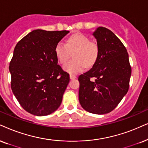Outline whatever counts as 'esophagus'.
<instances>
[{
	"mask_svg": "<svg viewBox=\"0 0 148 148\" xmlns=\"http://www.w3.org/2000/svg\"><path fill=\"white\" fill-rule=\"evenodd\" d=\"M70 78L71 80H73V79H75V78H76V76L75 75H72V74H70Z\"/></svg>",
	"mask_w": 148,
	"mask_h": 148,
	"instance_id": "1",
	"label": "esophagus"
}]
</instances>
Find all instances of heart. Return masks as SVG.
Instances as JSON below:
<instances>
[{
    "label": "heart",
    "instance_id": "1",
    "mask_svg": "<svg viewBox=\"0 0 148 148\" xmlns=\"http://www.w3.org/2000/svg\"><path fill=\"white\" fill-rule=\"evenodd\" d=\"M55 52L59 63H65L73 53L74 59L63 65V70L72 74H76L90 67L96 62L98 55V46L86 35L75 33L69 37L65 44L62 42L56 45Z\"/></svg>",
    "mask_w": 148,
    "mask_h": 148
}]
</instances>
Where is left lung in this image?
Wrapping results in <instances>:
<instances>
[{"label":"left lung","instance_id":"obj_1","mask_svg":"<svg viewBox=\"0 0 148 148\" xmlns=\"http://www.w3.org/2000/svg\"><path fill=\"white\" fill-rule=\"evenodd\" d=\"M92 35L98 55L92 68L78 77V99L85 111L102 115L113 111L126 96L131 67L126 48L111 31L99 27Z\"/></svg>","mask_w":148,"mask_h":148}]
</instances>
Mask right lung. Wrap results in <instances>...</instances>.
<instances>
[{
  "instance_id": "1",
  "label": "right lung",
  "mask_w": 148,
  "mask_h": 148,
  "mask_svg": "<svg viewBox=\"0 0 148 148\" xmlns=\"http://www.w3.org/2000/svg\"><path fill=\"white\" fill-rule=\"evenodd\" d=\"M70 32L37 29L16 44L9 64L11 87L25 111L36 116L50 115L62 102L69 81L56 57V45Z\"/></svg>"
}]
</instances>
